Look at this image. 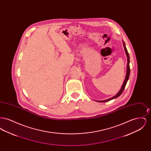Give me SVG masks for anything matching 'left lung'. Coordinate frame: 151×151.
Returning a JSON list of instances; mask_svg holds the SVG:
<instances>
[{
    "mask_svg": "<svg viewBox=\"0 0 151 151\" xmlns=\"http://www.w3.org/2000/svg\"><path fill=\"white\" fill-rule=\"evenodd\" d=\"M123 46H124V50L126 52V55H127V73H126V78L124 79V81L123 82V84L122 85V87H121V89H120V91H119V92L118 93L116 94L115 96H114V97L110 98V99H109L108 100H106L103 101H97L98 102H108L109 101L113 99H116L117 97H118L122 93L123 91H124V88H125V86H126V84L127 83V81L129 80V73H130V68H129V52L127 51V50L126 49V45H125V43L123 42Z\"/></svg>",
    "mask_w": 151,
    "mask_h": 151,
    "instance_id": "8db88e82",
    "label": "left lung"
}]
</instances>
